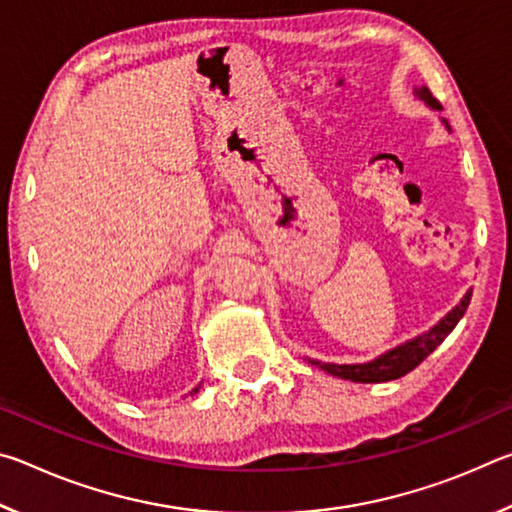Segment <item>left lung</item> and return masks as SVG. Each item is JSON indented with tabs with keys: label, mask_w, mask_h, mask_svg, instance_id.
<instances>
[{
	"label": "left lung",
	"mask_w": 512,
	"mask_h": 512,
	"mask_svg": "<svg viewBox=\"0 0 512 512\" xmlns=\"http://www.w3.org/2000/svg\"><path fill=\"white\" fill-rule=\"evenodd\" d=\"M413 94L420 101L427 103L429 108L443 110V108H440V103L433 99V94L427 88H424V85H422V88H413ZM440 121H443L447 131L452 133V128H449L447 119H440ZM470 298H472V291L467 289L465 296L461 298V302H458L456 307H452V311H447V314L440 318L436 325L429 327L427 332H422L420 336H415V339H411V341H404L400 345H395V348H391L384 354H379V357H375L372 361H366V363H325V361L309 359V357H307V361L311 363V366L325 370L327 375L357 381V384H379V381L400 379V377L406 375V372H411L415 366H420V363L427 359L429 354L447 339V334L452 332L458 320L463 318L467 305H470Z\"/></svg>",
	"instance_id": "8db88e82"
}]
</instances>
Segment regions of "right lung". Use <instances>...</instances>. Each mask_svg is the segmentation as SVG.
<instances>
[{"label": "right lung", "mask_w": 512, "mask_h": 512, "mask_svg": "<svg viewBox=\"0 0 512 512\" xmlns=\"http://www.w3.org/2000/svg\"><path fill=\"white\" fill-rule=\"evenodd\" d=\"M198 388H201V386H196V388H194V391H192V395H194V393H198Z\"/></svg>", "instance_id": "add662e5"}]
</instances>
